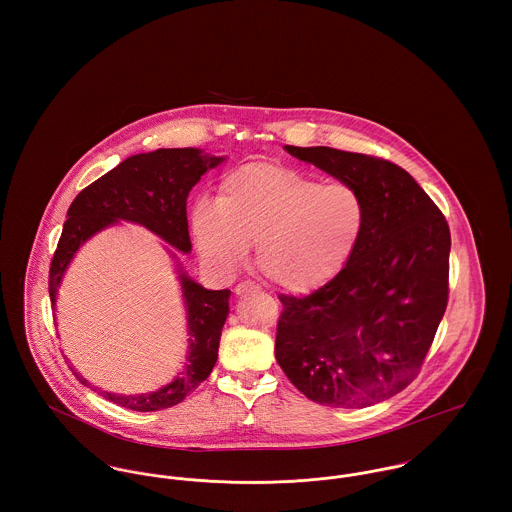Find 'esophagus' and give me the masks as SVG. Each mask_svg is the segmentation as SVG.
<instances>
[{"label":"esophagus","instance_id":"1","mask_svg":"<svg viewBox=\"0 0 512 512\" xmlns=\"http://www.w3.org/2000/svg\"><path fill=\"white\" fill-rule=\"evenodd\" d=\"M254 290H258V286H256L254 282H240V284H236V288H234V292H236V295L254 292Z\"/></svg>","mask_w":512,"mask_h":512}]
</instances>
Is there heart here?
I'll return each mask as SVG.
<instances>
[{
  "instance_id": "obj_1",
  "label": "heart",
  "mask_w": 512,
  "mask_h": 512,
  "mask_svg": "<svg viewBox=\"0 0 512 512\" xmlns=\"http://www.w3.org/2000/svg\"><path fill=\"white\" fill-rule=\"evenodd\" d=\"M366 207L349 183H323L293 167L248 163L220 181L219 197L191 213L199 254L232 274L256 242V264L278 288L307 293L331 282L353 256Z\"/></svg>"
}]
</instances>
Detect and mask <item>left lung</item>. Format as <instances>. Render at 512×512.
I'll return each instance as SVG.
<instances>
[{"label":"left lung","instance_id":"1","mask_svg":"<svg viewBox=\"0 0 512 512\" xmlns=\"http://www.w3.org/2000/svg\"><path fill=\"white\" fill-rule=\"evenodd\" d=\"M286 151L353 185L366 222L331 282L280 295L276 359L309 400L365 408L402 392L424 365L447 307L449 226L396 163L325 146Z\"/></svg>","mask_w":512,"mask_h":512}]
</instances>
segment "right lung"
<instances>
[{"label": "right lung", "mask_w": 512, "mask_h": 512, "mask_svg": "<svg viewBox=\"0 0 512 512\" xmlns=\"http://www.w3.org/2000/svg\"><path fill=\"white\" fill-rule=\"evenodd\" d=\"M224 157L207 155L197 147L155 149L124 159L118 167L82 189L69 207L51 270L49 295L55 309L57 290L78 248L96 232L120 220L146 226L179 252H191L187 197L199 179ZM175 258V254H171ZM179 266V264H177ZM181 292L187 307V363L163 388L147 394H112L106 400L136 412H155L185 400L213 370L219 357L220 333L228 317L230 290H207L179 268ZM74 376L90 382L71 366ZM96 388V386H94Z\"/></svg>", "instance_id": "obj_1"}]
</instances>
